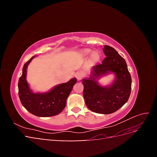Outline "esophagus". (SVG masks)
<instances>
[{
	"mask_svg": "<svg viewBox=\"0 0 157 157\" xmlns=\"http://www.w3.org/2000/svg\"><path fill=\"white\" fill-rule=\"evenodd\" d=\"M76 77H77V80H80V79L82 78V75H81V74H80V73H76Z\"/></svg>",
	"mask_w": 157,
	"mask_h": 157,
	"instance_id": "34e87169",
	"label": "esophagus"
}]
</instances>
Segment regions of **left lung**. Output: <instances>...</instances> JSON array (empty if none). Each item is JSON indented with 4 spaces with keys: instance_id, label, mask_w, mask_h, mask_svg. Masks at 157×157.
Wrapping results in <instances>:
<instances>
[{
    "instance_id": "8db88e82",
    "label": "left lung",
    "mask_w": 157,
    "mask_h": 157,
    "mask_svg": "<svg viewBox=\"0 0 157 157\" xmlns=\"http://www.w3.org/2000/svg\"><path fill=\"white\" fill-rule=\"evenodd\" d=\"M103 51L105 58L100 64L92 67V75L82 80L83 96L88 108L100 114H111L127 102L131 93L132 78L126 61L112 47L105 45ZM109 72L116 77L109 87L99 85L96 79Z\"/></svg>"
}]
</instances>
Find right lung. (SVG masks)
<instances>
[{"mask_svg": "<svg viewBox=\"0 0 157 157\" xmlns=\"http://www.w3.org/2000/svg\"><path fill=\"white\" fill-rule=\"evenodd\" d=\"M33 56L23 65L22 75L18 82V94L21 103L27 110L37 117H47L58 115L66 105V100L77 79L73 78L69 82L57 85L50 92L34 93L29 88L26 80L27 66Z\"/></svg>", "mask_w": 157, "mask_h": 157, "instance_id": "obj_1", "label": "right lung"}]
</instances>
